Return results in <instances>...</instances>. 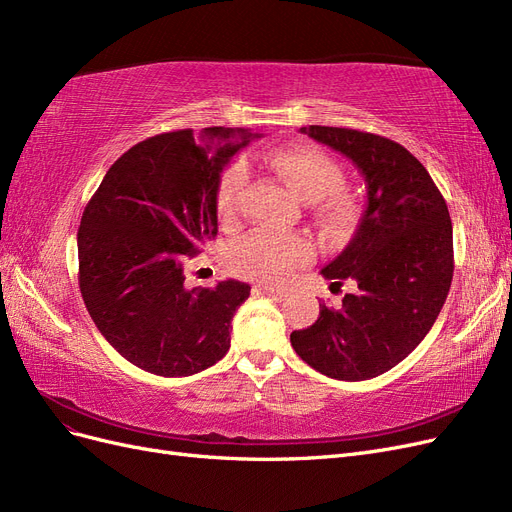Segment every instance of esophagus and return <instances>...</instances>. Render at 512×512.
Listing matches in <instances>:
<instances>
[{
  "label": "esophagus",
  "mask_w": 512,
  "mask_h": 512,
  "mask_svg": "<svg viewBox=\"0 0 512 512\" xmlns=\"http://www.w3.org/2000/svg\"><path fill=\"white\" fill-rule=\"evenodd\" d=\"M254 290L260 292V294H267V297H271L273 301H284L286 299V292L284 290H275L271 286H256Z\"/></svg>",
  "instance_id": "obj_1"
}]
</instances>
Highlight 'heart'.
Listing matches in <instances>:
<instances>
[{
  "instance_id": "obj_1",
  "label": "heart",
  "mask_w": 512,
  "mask_h": 512,
  "mask_svg": "<svg viewBox=\"0 0 512 512\" xmlns=\"http://www.w3.org/2000/svg\"><path fill=\"white\" fill-rule=\"evenodd\" d=\"M288 188L305 203L316 205V220L329 235H342L359 213L356 196L346 188V173L331 153L316 145H290L277 149L269 158ZM247 170L241 164L230 166L215 190V205L224 222L239 215ZM314 243L301 235H275L256 230L232 245L228 267L247 280L260 284H284L292 271L314 258Z\"/></svg>"
}]
</instances>
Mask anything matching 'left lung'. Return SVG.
<instances>
[{"mask_svg": "<svg viewBox=\"0 0 512 512\" xmlns=\"http://www.w3.org/2000/svg\"><path fill=\"white\" fill-rule=\"evenodd\" d=\"M344 153L365 175L367 207L346 250L322 269L346 292L342 307L322 303L312 327L292 331L301 359L335 380H369L423 342L453 282V224L446 200L412 153L371 132L301 128Z\"/></svg>", "mask_w": 512, "mask_h": 512, "instance_id": "8db88e82", "label": "left lung"}]
</instances>
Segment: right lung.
Returning <instances> with one entry per match:
<instances>
[{
  "label": "right lung",
  "instance_id": "obj_1",
  "mask_svg": "<svg viewBox=\"0 0 512 512\" xmlns=\"http://www.w3.org/2000/svg\"><path fill=\"white\" fill-rule=\"evenodd\" d=\"M226 143L209 156L192 130L134 145L108 168L79 226V288L91 320L123 359L149 374L192 376L230 348L232 316L250 297L243 282L185 286V260L218 235L224 164L250 143ZM235 136L205 128L203 141ZM207 143V141H205Z\"/></svg>",
  "mask_w": 512,
  "mask_h": 512
}]
</instances>
